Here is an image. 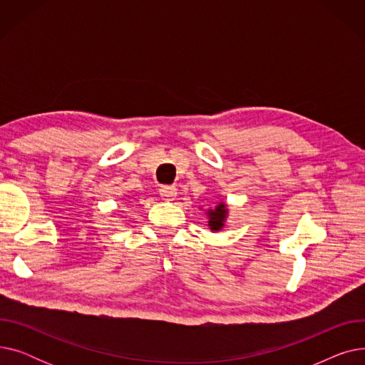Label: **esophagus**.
<instances>
[{
	"mask_svg": "<svg viewBox=\"0 0 365 365\" xmlns=\"http://www.w3.org/2000/svg\"><path fill=\"white\" fill-rule=\"evenodd\" d=\"M176 194H178V189L171 185H164L160 187V195L164 200H173L176 197Z\"/></svg>",
	"mask_w": 365,
	"mask_h": 365,
	"instance_id": "obj_1",
	"label": "esophagus"
}]
</instances>
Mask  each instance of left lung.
<instances>
[{
	"label": "left lung",
	"mask_w": 365,
	"mask_h": 365,
	"mask_svg": "<svg viewBox=\"0 0 365 365\" xmlns=\"http://www.w3.org/2000/svg\"><path fill=\"white\" fill-rule=\"evenodd\" d=\"M210 216V227L213 229V231H219V229L223 226V220L226 216V210H225V204L217 205L215 210H210L208 212Z\"/></svg>",
	"instance_id": "obj_1"
}]
</instances>
